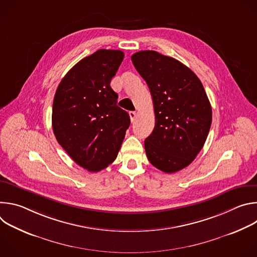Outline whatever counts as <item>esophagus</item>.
Masks as SVG:
<instances>
[{
  "label": "esophagus",
  "instance_id": "1",
  "mask_svg": "<svg viewBox=\"0 0 257 257\" xmlns=\"http://www.w3.org/2000/svg\"><path fill=\"white\" fill-rule=\"evenodd\" d=\"M129 116H130V119H131V122H134L136 117H137V113L136 112H129Z\"/></svg>",
  "mask_w": 257,
  "mask_h": 257
}]
</instances>
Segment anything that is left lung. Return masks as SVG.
<instances>
[{
	"mask_svg": "<svg viewBox=\"0 0 257 257\" xmlns=\"http://www.w3.org/2000/svg\"><path fill=\"white\" fill-rule=\"evenodd\" d=\"M131 60L148 83L156 124L145 139L149 161L165 173H175L194 161L211 125V105L195 73L178 60L155 51H140Z\"/></svg>",
	"mask_w": 257,
	"mask_h": 257,
	"instance_id": "obj_1",
	"label": "left lung"
}]
</instances>
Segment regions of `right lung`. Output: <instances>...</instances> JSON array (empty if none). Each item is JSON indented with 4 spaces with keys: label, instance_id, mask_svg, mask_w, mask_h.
<instances>
[{
    "label": "right lung",
    "instance_id": "right-lung-1",
    "mask_svg": "<svg viewBox=\"0 0 257 257\" xmlns=\"http://www.w3.org/2000/svg\"><path fill=\"white\" fill-rule=\"evenodd\" d=\"M123 59L122 51H96L69 70L55 93L56 139L89 172H98L116 160L130 125L128 113L118 106V94L109 85Z\"/></svg>",
    "mask_w": 257,
    "mask_h": 257
}]
</instances>
